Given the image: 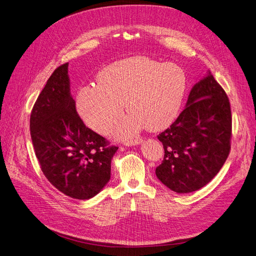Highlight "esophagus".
Wrapping results in <instances>:
<instances>
[{"label":"esophagus","mask_w":256,"mask_h":256,"mask_svg":"<svg viewBox=\"0 0 256 256\" xmlns=\"http://www.w3.org/2000/svg\"><path fill=\"white\" fill-rule=\"evenodd\" d=\"M142 142V138H134V140H125L124 145L126 146H134V145H138Z\"/></svg>","instance_id":"esophagus-1"}]
</instances>
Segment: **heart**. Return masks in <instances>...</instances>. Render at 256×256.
Returning <instances> with one entry per match:
<instances>
[{
    "label": "heart",
    "instance_id": "b5f03b06",
    "mask_svg": "<svg viewBox=\"0 0 256 256\" xmlns=\"http://www.w3.org/2000/svg\"><path fill=\"white\" fill-rule=\"evenodd\" d=\"M187 88L184 70L146 56L118 60L98 76V85L82 87L76 96V109L86 124L106 134L122 114H130L114 129L126 138L142 128L158 131L178 118Z\"/></svg>",
    "mask_w": 256,
    "mask_h": 256
}]
</instances>
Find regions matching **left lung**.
<instances>
[{
	"label": "left lung",
	"instance_id": "8db88e82",
	"mask_svg": "<svg viewBox=\"0 0 256 256\" xmlns=\"http://www.w3.org/2000/svg\"><path fill=\"white\" fill-rule=\"evenodd\" d=\"M231 138L229 98L209 72L193 86L176 122L158 136L165 151L156 169L158 178L176 193L202 188L226 162Z\"/></svg>",
	"mask_w": 256,
	"mask_h": 256
}]
</instances>
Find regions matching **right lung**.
<instances>
[{"label":"right lung","mask_w":256,"mask_h":256,"mask_svg":"<svg viewBox=\"0 0 256 256\" xmlns=\"http://www.w3.org/2000/svg\"><path fill=\"white\" fill-rule=\"evenodd\" d=\"M30 136L45 178L76 200L98 194L110 180L111 158L118 149L86 127L70 96L68 63L48 78L30 114Z\"/></svg>","instance_id":"1"}]
</instances>
